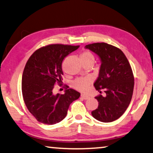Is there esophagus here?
Instances as JSON below:
<instances>
[{
	"mask_svg": "<svg viewBox=\"0 0 153 153\" xmlns=\"http://www.w3.org/2000/svg\"><path fill=\"white\" fill-rule=\"evenodd\" d=\"M81 97H82L84 100H88V98H89V96H88V95H86L85 94H82Z\"/></svg>",
	"mask_w": 153,
	"mask_h": 153,
	"instance_id": "34e87169",
	"label": "esophagus"
}]
</instances>
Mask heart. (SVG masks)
Instances as JSON below:
<instances>
[{"instance_id":"obj_1","label":"heart","mask_w":153,"mask_h":153,"mask_svg":"<svg viewBox=\"0 0 153 153\" xmlns=\"http://www.w3.org/2000/svg\"><path fill=\"white\" fill-rule=\"evenodd\" d=\"M81 59H94L93 53L89 51H84L80 55ZM93 82V79L91 77H78L75 79L73 82V86L76 90L82 91V92H86L88 90L89 86Z\"/></svg>"}]
</instances>
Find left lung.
Instances as JSON below:
<instances>
[{
	"label": "left lung",
	"instance_id": "left-lung-1",
	"mask_svg": "<svg viewBox=\"0 0 153 153\" xmlns=\"http://www.w3.org/2000/svg\"><path fill=\"white\" fill-rule=\"evenodd\" d=\"M101 59L99 76L95 82V89L100 94L95 97L98 107L91 112L95 119L111 122L120 118L129 106L133 96L134 76L127 58L119 48L105 42L87 45Z\"/></svg>",
	"mask_w": 153,
	"mask_h": 153
}]
</instances>
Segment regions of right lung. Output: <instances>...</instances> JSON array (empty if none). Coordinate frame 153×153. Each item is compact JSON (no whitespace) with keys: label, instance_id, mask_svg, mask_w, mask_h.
<instances>
[{"label":"right lung","instance_id":"1","mask_svg":"<svg viewBox=\"0 0 153 153\" xmlns=\"http://www.w3.org/2000/svg\"><path fill=\"white\" fill-rule=\"evenodd\" d=\"M79 46L52 44L33 52L25 67L22 77V93L25 104L37 121L55 124L66 117L71 102L80 93L65 86V93L54 95V85H62V63L68 54Z\"/></svg>","mask_w":153,"mask_h":153}]
</instances>
